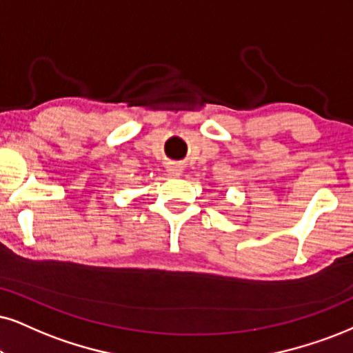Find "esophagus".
I'll return each mask as SVG.
<instances>
[{
	"label": "esophagus",
	"mask_w": 353,
	"mask_h": 353,
	"mask_svg": "<svg viewBox=\"0 0 353 353\" xmlns=\"http://www.w3.org/2000/svg\"><path fill=\"white\" fill-rule=\"evenodd\" d=\"M167 172H168L172 176H180V175H181V168L178 167V165H173V163L168 165Z\"/></svg>",
	"instance_id": "1"
}]
</instances>
